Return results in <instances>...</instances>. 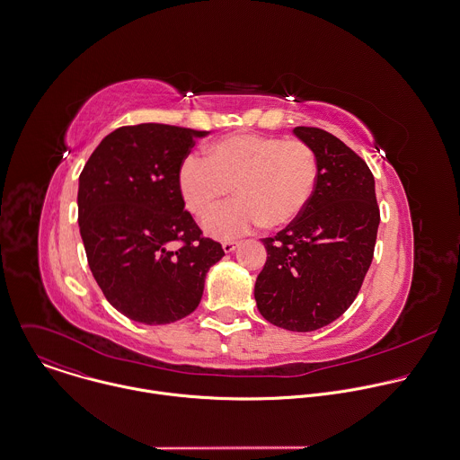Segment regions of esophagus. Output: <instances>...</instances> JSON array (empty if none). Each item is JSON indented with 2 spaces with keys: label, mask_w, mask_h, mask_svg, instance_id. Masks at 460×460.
<instances>
[{
  "label": "esophagus",
  "mask_w": 460,
  "mask_h": 460,
  "mask_svg": "<svg viewBox=\"0 0 460 460\" xmlns=\"http://www.w3.org/2000/svg\"><path fill=\"white\" fill-rule=\"evenodd\" d=\"M238 245H240L238 242H224V243H222V249H224V252L229 254V252H233Z\"/></svg>",
  "instance_id": "esophagus-1"
}]
</instances>
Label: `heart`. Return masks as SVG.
<instances>
[{
  "label": "heart",
  "mask_w": 460,
  "mask_h": 460,
  "mask_svg": "<svg viewBox=\"0 0 460 460\" xmlns=\"http://www.w3.org/2000/svg\"><path fill=\"white\" fill-rule=\"evenodd\" d=\"M319 161L301 139L260 134H233L208 146L206 159H182L177 182L186 208L209 215L229 193L236 200L215 211L206 222L208 234L229 240L260 226L279 229L297 220L314 199Z\"/></svg>",
  "instance_id": "obj_1"
}]
</instances>
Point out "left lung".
Listing matches in <instances>:
<instances>
[{"instance_id": "1", "label": "left lung", "mask_w": 460, "mask_h": 460, "mask_svg": "<svg viewBox=\"0 0 460 460\" xmlns=\"http://www.w3.org/2000/svg\"><path fill=\"white\" fill-rule=\"evenodd\" d=\"M319 161V181L303 215L263 238L267 261L254 287L260 314L290 332H315L355 301L371 267L380 208L366 161L333 134L296 127Z\"/></svg>"}]
</instances>
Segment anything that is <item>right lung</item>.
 I'll list each match as a JSON object with an SVG mask.
<instances>
[{
	"instance_id": "1",
	"label": "right lung",
	"mask_w": 460,
	"mask_h": 460,
	"mask_svg": "<svg viewBox=\"0 0 460 460\" xmlns=\"http://www.w3.org/2000/svg\"><path fill=\"white\" fill-rule=\"evenodd\" d=\"M163 123L119 127L102 139L78 179V226L105 299L143 324H170L200 303L208 270L222 260L184 211L177 173L197 137Z\"/></svg>"
}]
</instances>
